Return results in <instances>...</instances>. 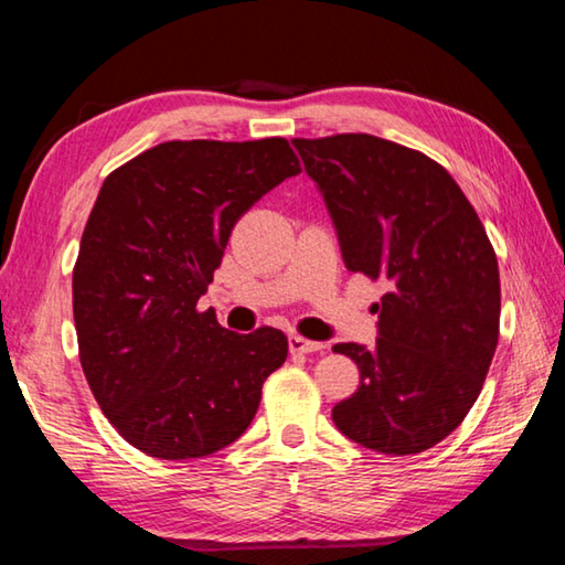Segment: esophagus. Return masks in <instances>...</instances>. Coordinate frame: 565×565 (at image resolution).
Segmentation results:
<instances>
[{
  "instance_id": "34e87169",
  "label": "esophagus",
  "mask_w": 565,
  "mask_h": 565,
  "mask_svg": "<svg viewBox=\"0 0 565 565\" xmlns=\"http://www.w3.org/2000/svg\"><path fill=\"white\" fill-rule=\"evenodd\" d=\"M289 349H291V353H313V351H321L323 343L303 339V337H299V333H291V337H289Z\"/></svg>"
}]
</instances>
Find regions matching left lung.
I'll list each match as a JSON object with an SVG mask.
<instances>
[{"label": "left lung", "instance_id": "obj_1", "mask_svg": "<svg viewBox=\"0 0 565 565\" xmlns=\"http://www.w3.org/2000/svg\"><path fill=\"white\" fill-rule=\"evenodd\" d=\"M291 141L347 269L388 289L376 347H333L361 371L333 424L371 451H426L461 424L489 374L501 317L493 246L461 186L420 151L371 134Z\"/></svg>", "mask_w": 565, "mask_h": 565}]
</instances>
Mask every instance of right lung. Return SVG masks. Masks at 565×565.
<instances>
[{
  "instance_id": "obj_1",
  "label": "right lung",
  "mask_w": 565,
  "mask_h": 565,
  "mask_svg": "<svg viewBox=\"0 0 565 565\" xmlns=\"http://www.w3.org/2000/svg\"><path fill=\"white\" fill-rule=\"evenodd\" d=\"M301 171L284 137L164 141L104 179L72 274L79 361L124 441L164 461L234 444L289 356L284 331H226L199 296L234 224Z\"/></svg>"
}]
</instances>
